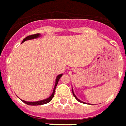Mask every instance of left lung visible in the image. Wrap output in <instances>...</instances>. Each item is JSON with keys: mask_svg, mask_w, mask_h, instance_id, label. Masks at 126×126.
Here are the masks:
<instances>
[{"mask_svg": "<svg viewBox=\"0 0 126 126\" xmlns=\"http://www.w3.org/2000/svg\"><path fill=\"white\" fill-rule=\"evenodd\" d=\"M72 91H73V96H75V98L77 99V101L80 102H81V103H83V104H86V103H85V102H83V101H81V100H79V99L78 98H77V96H75V94H74V92H73V88H72Z\"/></svg>", "mask_w": 126, "mask_h": 126, "instance_id": "8db88e82", "label": "left lung"}]
</instances>
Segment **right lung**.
<instances>
[{"label": "right lung", "instance_id": "1", "mask_svg": "<svg viewBox=\"0 0 126 126\" xmlns=\"http://www.w3.org/2000/svg\"><path fill=\"white\" fill-rule=\"evenodd\" d=\"M41 36V34H32V35H30V36H26V38H25L24 40H23V41L22 43H24L26 41H28V40H31V39H37V38H39ZM63 74H60L59 75H58L56 77V83H55V85H54V88H53V92L51 94V95L49 98H47L46 99H44V100H39V101H36V102H28V101H25V100H22V102H24V103H26L28 105H32V106H36V105H42V104H47L48 102H49L52 100V98H53V96H54V93H55V90H56V86H57V85H58V83L59 79H60V77H61L62 76Z\"/></svg>", "mask_w": 126, "mask_h": 126}]
</instances>
